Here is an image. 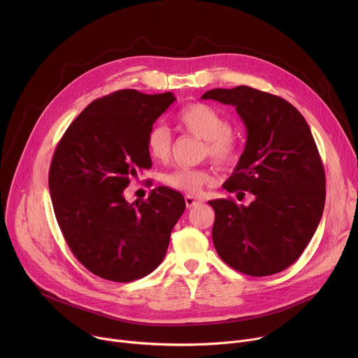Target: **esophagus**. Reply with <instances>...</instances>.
I'll return each instance as SVG.
<instances>
[{"mask_svg":"<svg viewBox=\"0 0 358 358\" xmlns=\"http://www.w3.org/2000/svg\"><path fill=\"white\" fill-rule=\"evenodd\" d=\"M201 203V199L199 198H195L192 195H185V206L187 208H192V207H196Z\"/></svg>","mask_w":358,"mask_h":358,"instance_id":"obj_1","label":"esophagus"}]
</instances>
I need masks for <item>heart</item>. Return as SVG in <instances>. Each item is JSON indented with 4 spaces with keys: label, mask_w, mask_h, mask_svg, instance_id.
Returning <instances> with one entry per match:
<instances>
[{
    "label": "heart",
    "mask_w": 358,
    "mask_h": 358,
    "mask_svg": "<svg viewBox=\"0 0 358 358\" xmlns=\"http://www.w3.org/2000/svg\"><path fill=\"white\" fill-rule=\"evenodd\" d=\"M181 130L203 141V156H208L218 167L229 169L239 157L238 137L229 130L228 119L207 103H192L177 115ZM150 157L166 163L171 156V133L167 127L152 126L145 137ZM214 176L208 169H177L163 176V182L174 189L195 194L206 184H211Z\"/></svg>",
    "instance_id": "heart-1"
}]
</instances>
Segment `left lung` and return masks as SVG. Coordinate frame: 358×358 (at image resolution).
<instances>
[{
  "label": "left lung",
  "instance_id": "left-lung-1",
  "mask_svg": "<svg viewBox=\"0 0 358 358\" xmlns=\"http://www.w3.org/2000/svg\"><path fill=\"white\" fill-rule=\"evenodd\" d=\"M202 99L232 105L242 119L245 150L222 187L255 195L248 207L208 201L215 249L245 275L282 272L309 245L324 210L326 176L310 127L289 101L249 86L213 89Z\"/></svg>",
  "mask_w": 358,
  "mask_h": 358
}]
</instances>
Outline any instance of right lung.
Listing matches in <instances>:
<instances>
[{"instance_id": "1", "label": "right lung", "mask_w": 358, "mask_h": 358, "mask_svg": "<svg viewBox=\"0 0 358 358\" xmlns=\"http://www.w3.org/2000/svg\"><path fill=\"white\" fill-rule=\"evenodd\" d=\"M176 100L171 92L117 90L92 101L57 145L49 169L55 217L76 259L99 278L141 279L166 257L184 196L157 187L129 203L123 191L151 167L147 133Z\"/></svg>"}]
</instances>
